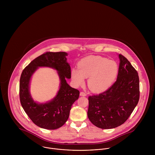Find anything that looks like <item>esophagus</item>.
Wrapping results in <instances>:
<instances>
[{
	"instance_id": "obj_1",
	"label": "esophagus",
	"mask_w": 155,
	"mask_h": 155,
	"mask_svg": "<svg viewBox=\"0 0 155 155\" xmlns=\"http://www.w3.org/2000/svg\"><path fill=\"white\" fill-rule=\"evenodd\" d=\"M80 95L81 96H86V94L85 93H84V92H80Z\"/></svg>"
}]
</instances>
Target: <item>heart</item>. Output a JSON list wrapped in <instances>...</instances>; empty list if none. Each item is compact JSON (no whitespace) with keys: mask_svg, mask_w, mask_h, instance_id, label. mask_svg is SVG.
Instances as JSON below:
<instances>
[{"mask_svg":"<svg viewBox=\"0 0 155 155\" xmlns=\"http://www.w3.org/2000/svg\"><path fill=\"white\" fill-rule=\"evenodd\" d=\"M118 72L117 62L99 56H90L78 63L77 69L71 71V77L77 86L83 85L87 78L90 89L96 93H102L112 86Z\"/></svg>","mask_w":155,"mask_h":155,"instance_id":"obj_1","label":"heart"}]
</instances>
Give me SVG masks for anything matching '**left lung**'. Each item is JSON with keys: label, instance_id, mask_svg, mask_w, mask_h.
<instances>
[{"label": "left lung", "instance_id": "left-lung-1", "mask_svg": "<svg viewBox=\"0 0 155 155\" xmlns=\"http://www.w3.org/2000/svg\"><path fill=\"white\" fill-rule=\"evenodd\" d=\"M117 81L105 92L88 97L87 117L96 126L112 129L123 124L138 104L139 78L136 70L122 54Z\"/></svg>", "mask_w": 155, "mask_h": 155}]
</instances>
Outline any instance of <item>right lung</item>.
Instances as JSON below:
<instances>
[{"label":"right lung","instance_id":"right-lung-1","mask_svg":"<svg viewBox=\"0 0 155 155\" xmlns=\"http://www.w3.org/2000/svg\"><path fill=\"white\" fill-rule=\"evenodd\" d=\"M67 56L65 52H47L31 61L22 72L19 81L21 104L32 122L40 127L53 130L63 126L69 118L72 104L79 97V91L66 81V78H71ZM40 67L56 70L60 79V87L57 96L46 103L34 101L29 91L30 78Z\"/></svg>","mask_w":155,"mask_h":155}]
</instances>
